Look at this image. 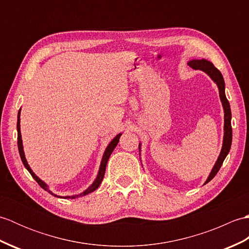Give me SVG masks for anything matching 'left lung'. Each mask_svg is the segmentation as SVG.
Returning <instances> with one entry per match:
<instances>
[{"mask_svg":"<svg viewBox=\"0 0 249 249\" xmlns=\"http://www.w3.org/2000/svg\"><path fill=\"white\" fill-rule=\"evenodd\" d=\"M187 64L195 68V70H198L205 72L212 80L214 83L217 86L218 88V92H219V98L221 105H223L224 108V138H223V146H221V150L219 153V156L217 158V160L214 163V166L211 170L208 178L204 182V185L206 183H209L211 179H212L216 173L218 172L220 169L221 165L225 160V158L228 155V153L230 151L231 147V142H232V127H231V109H230V105L228 99L226 97V93H225V81H224V77L221 75V72L216 68L212 62H210L205 59H192ZM139 152H141V143L139 142ZM139 155H141L139 153ZM141 160V158H140Z\"/></svg>","mask_w":249,"mask_h":249,"instance_id":"left-lung-1","label":"left lung"}]
</instances>
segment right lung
I'll use <instances>...</instances> for the list:
<instances>
[{
	"label": "right lung",
	"instance_id": "right-lung-1",
	"mask_svg": "<svg viewBox=\"0 0 249 249\" xmlns=\"http://www.w3.org/2000/svg\"><path fill=\"white\" fill-rule=\"evenodd\" d=\"M20 113H21V108H20L19 111H18V120H17L18 150H19V154H20L21 160H22L25 169L31 173V176L33 177V178L35 179V181L39 184V186H40L41 188L45 189L46 192H48L50 195L54 196V197H57V198H63V199H76V198H79V197H82V196H86V195L91 194V193L94 192V190H96V189L99 187V185H100V183L103 182V178H104V177H105L106 167H107V162H108L109 157H110L111 154H112V152H113V150L115 149V146L118 145L119 141H120V137L122 136V133L116 135V136L114 137V138L109 142V144L107 145V147H106V150H105V152H104V155H103V158H102V161H100V166H99V169H98V173H97L96 178H95L94 182H93L91 185H89V186L87 189H84L83 192L80 193V194L71 195V196H59V195L54 194L53 192H52V190H50V188H49V186H48V184H46V183L43 181V179H40L38 177L36 176V174L33 172V170H32V169H31L30 165L28 163V160H26L25 155H24L23 144H22V137H21V130H20Z\"/></svg>",
	"mask_w": 249,
	"mask_h": 249
}]
</instances>
